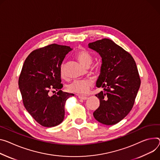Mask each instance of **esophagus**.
I'll return each instance as SVG.
<instances>
[{
    "label": "esophagus",
    "mask_w": 160,
    "mask_h": 160,
    "mask_svg": "<svg viewBox=\"0 0 160 160\" xmlns=\"http://www.w3.org/2000/svg\"><path fill=\"white\" fill-rule=\"evenodd\" d=\"M78 98L80 99H82V100H86L87 99H88V97L83 96H82V95H78Z\"/></svg>",
    "instance_id": "1"
}]
</instances>
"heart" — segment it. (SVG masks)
I'll return each mask as SVG.
<instances>
[{
	"label": "heart",
	"instance_id": "1",
	"mask_svg": "<svg viewBox=\"0 0 160 160\" xmlns=\"http://www.w3.org/2000/svg\"><path fill=\"white\" fill-rule=\"evenodd\" d=\"M75 57L85 67H89L92 62V55L85 50L82 49L78 50L75 53ZM61 76L62 78L65 77L64 66L62 64L60 69ZM92 85V80L91 79H83L77 80L71 83L68 86V90L72 93L77 94H85L88 92L89 88Z\"/></svg>",
	"mask_w": 160,
	"mask_h": 160
}]
</instances>
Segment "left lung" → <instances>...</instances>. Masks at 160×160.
I'll return each instance as SVG.
<instances>
[{
    "mask_svg": "<svg viewBox=\"0 0 160 160\" xmlns=\"http://www.w3.org/2000/svg\"><path fill=\"white\" fill-rule=\"evenodd\" d=\"M89 48L102 58L96 86L103 91L96 94L100 103L93 115L101 123L113 125L133 107L141 83L136 62L132 55L109 39L90 42Z\"/></svg>",
    "mask_w": 160,
    "mask_h": 160,
    "instance_id": "8db88e82",
    "label": "left lung"
}]
</instances>
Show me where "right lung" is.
<instances>
[{
  "mask_svg": "<svg viewBox=\"0 0 160 160\" xmlns=\"http://www.w3.org/2000/svg\"><path fill=\"white\" fill-rule=\"evenodd\" d=\"M70 47L51 44L32 51L25 59L18 79L23 103L34 120L44 127H53L64 118L66 100L73 94L61 89L60 69ZM58 91L57 95L49 92Z\"/></svg>",
  "mask_w": 160,
  "mask_h": 160,
  "instance_id": "right-lung-1",
  "label": "right lung"
}]
</instances>
